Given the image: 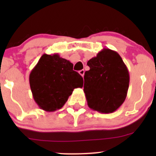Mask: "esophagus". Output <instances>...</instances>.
Returning <instances> with one entry per match:
<instances>
[{
  "mask_svg": "<svg viewBox=\"0 0 156 156\" xmlns=\"http://www.w3.org/2000/svg\"><path fill=\"white\" fill-rule=\"evenodd\" d=\"M84 73H85V71H84V69H81V70L79 71V74L82 77H83L84 76Z\"/></svg>",
  "mask_w": 156,
  "mask_h": 156,
  "instance_id": "1",
  "label": "esophagus"
}]
</instances>
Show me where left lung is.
Listing matches in <instances>:
<instances>
[{
	"label": "left lung",
	"mask_w": 156,
	"mask_h": 156,
	"mask_svg": "<svg viewBox=\"0 0 156 156\" xmlns=\"http://www.w3.org/2000/svg\"><path fill=\"white\" fill-rule=\"evenodd\" d=\"M83 92L88 106L103 114L115 112L124 103L129 87V72L117 52L104 48L87 62Z\"/></svg>",
	"instance_id": "left-lung-1"
}]
</instances>
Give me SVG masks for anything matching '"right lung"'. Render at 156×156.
Here are the masks:
<instances>
[{
	"label": "right lung",
	"mask_w": 156,
	"mask_h": 156,
	"mask_svg": "<svg viewBox=\"0 0 156 156\" xmlns=\"http://www.w3.org/2000/svg\"><path fill=\"white\" fill-rule=\"evenodd\" d=\"M73 64L58 53L43 54L29 76L33 98L45 112L62 108L73 89L83 87V80L73 69Z\"/></svg>",
	"instance_id": "right-lung-1"
}]
</instances>
